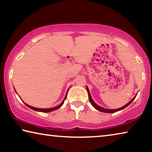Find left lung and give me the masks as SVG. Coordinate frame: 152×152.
<instances>
[{
    "label": "left lung",
    "mask_w": 152,
    "mask_h": 152,
    "mask_svg": "<svg viewBox=\"0 0 152 152\" xmlns=\"http://www.w3.org/2000/svg\"><path fill=\"white\" fill-rule=\"evenodd\" d=\"M86 90H87V91H88V99H89L90 102H91V103L92 104V106H93L96 110H99V111H101V112H103V113H113L117 112V111H119V110H122V109H125V107H127L129 106V105L131 103H132L133 100H134V99H135L136 96H137V95H136V96H135L134 98H133V99L132 100V101H130L129 102H128V103H127V104H125V106H123V107H121V108H119V109H104V108H102V107H100V106H99V105H97L96 103H95V102L93 101V100H92V97H91V94H90L88 88V87H87V86H86Z\"/></svg>",
    "instance_id": "left-lung-1"
}]
</instances>
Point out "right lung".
<instances>
[{"mask_svg":"<svg viewBox=\"0 0 152 152\" xmlns=\"http://www.w3.org/2000/svg\"><path fill=\"white\" fill-rule=\"evenodd\" d=\"M68 91H67V93H68ZM67 93H66V94L65 98H64V99L63 100L62 102H61V103L60 105H58V107H53V108H50V109H39V108H35V107H31V106H29V105L27 104L26 103H25V102H24V103H25V104H26L28 107H29L30 109H33V110H37V111H40V112H43V113L51 112V111H53V110H56V109H59V108H60V107L61 106V105L63 104L64 102V101H65L66 98V96H67Z\"/></svg>","mask_w":152,"mask_h":152,"instance_id":"add662e5","label":"right lung"}]
</instances>
